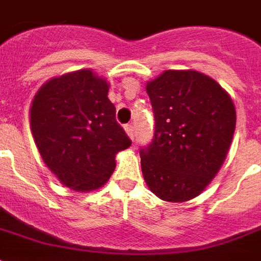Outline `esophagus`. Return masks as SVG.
Wrapping results in <instances>:
<instances>
[{
	"label": "esophagus",
	"instance_id": "esophagus-1",
	"mask_svg": "<svg viewBox=\"0 0 261 261\" xmlns=\"http://www.w3.org/2000/svg\"><path fill=\"white\" fill-rule=\"evenodd\" d=\"M124 130H125V133H127V136L130 137L131 140H133V138H134V127H133V124L125 125Z\"/></svg>",
	"mask_w": 261,
	"mask_h": 261
}]
</instances>
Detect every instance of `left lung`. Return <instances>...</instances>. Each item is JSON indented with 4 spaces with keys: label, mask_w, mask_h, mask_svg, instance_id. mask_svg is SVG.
<instances>
[{
    "label": "left lung",
    "mask_w": 261,
    "mask_h": 261,
    "mask_svg": "<svg viewBox=\"0 0 261 261\" xmlns=\"http://www.w3.org/2000/svg\"><path fill=\"white\" fill-rule=\"evenodd\" d=\"M155 116L152 142L140 149L144 180L161 200L189 201L211 183L235 133V105L217 81L168 69L147 84Z\"/></svg>",
    "instance_id": "left-lung-1"
}]
</instances>
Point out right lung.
Wrapping results in <instances>:
<instances>
[{
    "label": "right lung",
    "mask_w": 261,
    "mask_h": 261,
    "mask_svg": "<svg viewBox=\"0 0 261 261\" xmlns=\"http://www.w3.org/2000/svg\"><path fill=\"white\" fill-rule=\"evenodd\" d=\"M108 92L105 78L80 69L47 81L32 102L31 128L40 156L75 192L102 187L116 168V153L131 145Z\"/></svg>",
    "instance_id": "right-lung-1"
}]
</instances>
